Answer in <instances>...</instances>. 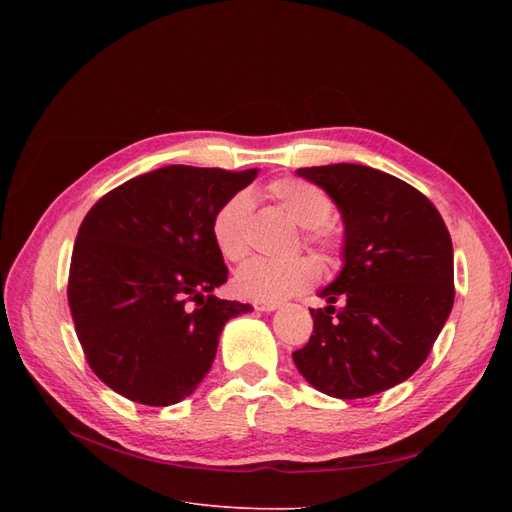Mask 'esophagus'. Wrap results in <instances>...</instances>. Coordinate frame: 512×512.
Instances as JSON below:
<instances>
[{
	"label": "esophagus",
	"mask_w": 512,
	"mask_h": 512,
	"mask_svg": "<svg viewBox=\"0 0 512 512\" xmlns=\"http://www.w3.org/2000/svg\"><path fill=\"white\" fill-rule=\"evenodd\" d=\"M254 307L258 309V312H273V309L280 307V303H277V301H262V299H258V301H254Z\"/></svg>",
	"instance_id": "esophagus-1"
}]
</instances>
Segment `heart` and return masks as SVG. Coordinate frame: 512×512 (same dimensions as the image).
<instances>
[{
	"instance_id": "b5f03b06",
	"label": "heart",
	"mask_w": 512,
	"mask_h": 512,
	"mask_svg": "<svg viewBox=\"0 0 512 512\" xmlns=\"http://www.w3.org/2000/svg\"><path fill=\"white\" fill-rule=\"evenodd\" d=\"M267 194L288 218L305 228L303 241L316 247L324 256H337L342 250V239L331 228V200L312 183L301 179L284 177L273 181ZM252 200L245 192L232 194L213 213L211 235L218 252L230 260L239 262L247 256L250 243H247V222H250ZM320 277V267L314 258L294 256L288 260L252 258L235 275V288L243 297L280 301L290 294L312 288Z\"/></svg>"
}]
</instances>
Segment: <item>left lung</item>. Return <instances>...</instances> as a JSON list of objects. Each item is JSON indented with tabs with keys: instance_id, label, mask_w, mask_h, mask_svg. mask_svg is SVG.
Wrapping results in <instances>:
<instances>
[{
	"instance_id": "1",
	"label": "left lung",
	"mask_w": 512,
	"mask_h": 512,
	"mask_svg": "<svg viewBox=\"0 0 512 512\" xmlns=\"http://www.w3.org/2000/svg\"><path fill=\"white\" fill-rule=\"evenodd\" d=\"M346 226L344 269L309 309L314 331L292 352L314 389L339 399L382 393L425 363L455 301L453 241L431 200L363 164L299 168ZM337 300L343 307L334 309Z\"/></svg>"
}]
</instances>
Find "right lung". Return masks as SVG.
Instances as JSON below:
<instances>
[{"mask_svg": "<svg viewBox=\"0 0 512 512\" xmlns=\"http://www.w3.org/2000/svg\"><path fill=\"white\" fill-rule=\"evenodd\" d=\"M258 168L173 164L89 209L76 235L68 305L91 371L143 406H170L207 376L224 324L250 303L211 294L228 280L213 213Z\"/></svg>", "mask_w": 512, "mask_h": 512, "instance_id": "right-lung-1", "label": "right lung"}]
</instances>
